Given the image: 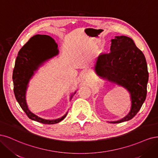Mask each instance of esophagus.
Here are the masks:
<instances>
[{
	"mask_svg": "<svg viewBox=\"0 0 158 158\" xmlns=\"http://www.w3.org/2000/svg\"><path fill=\"white\" fill-rule=\"evenodd\" d=\"M82 77H83V79L87 81L90 78V74L88 72H85L82 75Z\"/></svg>",
	"mask_w": 158,
	"mask_h": 158,
	"instance_id": "obj_1",
	"label": "esophagus"
}]
</instances>
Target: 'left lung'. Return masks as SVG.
I'll use <instances>...</instances> for the list:
<instances>
[{
    "instance_id": "obj_1",
    "label": "left lung",
    "mask_w": 158,
    "mask_h": 158,
    "mask_svg": "<svg viewBox=\"0 0 158 158\" xmlns=\"http://www.w3.org/2000/svg\"><path fill=\"white\" fill-rule=\"evenodd\" d=\"M110 52L100 54L96 60L94 71L99 77L121 86L130 94L131 110L123 118L111 123L133 119L146 98L148 72L144 54L130 37L115 36L111 40Z\"/></svg>"
}]
</instances>
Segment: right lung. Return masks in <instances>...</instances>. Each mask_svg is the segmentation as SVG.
<instances>
[{
	"mask_svg": "<svg viewBox=\"0 0 158 158\" xmlns=\"http://www.w3.org/2000/svg\"><path fill=\"white\" fill-rule=\"evenodd\" d=\"M55 40L48 35H37L30 39L18 54L13 71L14 93L18 102L29 119L44 124H55L63 120L68 112L56 119H46L33 114L28 108L26 92L29 81L39 68L49 60L58 55ZM76 91L70 96V100Z\"/></svg>",
	"mask_w": 158,
	"mask_h": 158,
	"instance_id": "obj_1",
	"label": "right lung"
}]
</instances>
